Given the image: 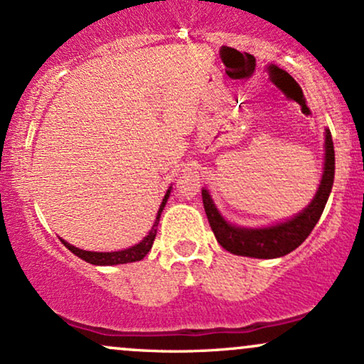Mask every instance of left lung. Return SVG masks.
Returning a JSON list of instances; mask_svg holds the SVG:
<instances>
[{
  "label": "left lung",
  "mask_w": 364,
  "mask_h": 364,
  "mask_svg": "<svg viewBox=\"0 0 364 364\" xmlns=\"http://www.w3.org/2000/svg\"><path fill=\"white\" fill-rule=\"evenodd\" d=\"M333 174H336V152H333L330 129H325L323 174H321L315 196L299 214L284 220V223L267 225V228H241V225L228 223L217 210L207 188H203V208H205L207 219L214 231L215 240L224 250L240 255V257L279 258L291 253L310 236L313 228L318 223L330 191H332Z\"/></svg>",
  "instance_id": "8db88e82"
}]
</instances>
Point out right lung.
<instances>
[{"label":"right lung","instance_id":"obj_1","mask_svg":"<svg viewBox=\"0 0 364 364\" xmlns=\"http://www.w3.org/2000/svg\"><path fill=\"white\" fill-rule=\"evenodd\" d=\"M171 188L173 186H169V190L166 191L164 198H162V203H161V207H159L156 223H154L152 229H150L149 235L145 236L139 245L129 246V248H127V250H119V252H87V250H80V248H77V246L66 243L65 240H61V243L65 245L70 252L77 255L78 258H82V260H85L87 263H92V265H119V263H132V262L141 260V258H144L145 255L150 252V248H152V245H154V240H156L159 219H161L162 210H164L166 203H168Z\"/></svg>","mask_w":364,"mask_h":364}]
</instances>
